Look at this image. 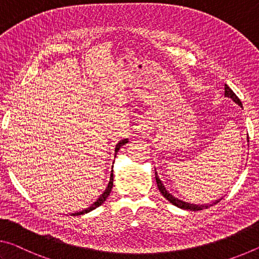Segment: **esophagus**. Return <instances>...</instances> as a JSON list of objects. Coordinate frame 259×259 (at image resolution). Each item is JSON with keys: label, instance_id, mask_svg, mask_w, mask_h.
Wrapping results in <instances>:
<instances>
[{"label": "esophagus", "instance_id": "34e87169", "mask_svg": "<svg viewBox=\"0 0 259 259\" xmlns=\"http://www.w3.org/2000/svg\"><path fill=\"white\" fill-rule=\"evenodd\" d=\"M141 131H145V128H142V130H141ZM142 133H145V132H142Z\"/></svg>", "mask_w": 259, "mask_h": 259}]
</instances>
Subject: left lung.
I'll return each instance as SVG.
<instances>
[{
	"instance_id": "1",
	"label": "left lung",
	"mask_w": 259,
	"mask_h": 259,
	"mask_svg": "<svg viewBox=\"0 0 259 259\" xmlns=\"http://www.w3.org/2000/svg\"><path fill=\"white\" fill-rule=\"evenodd\" d=\"M225 96L228 97V99H231L233 102H235L236 104H239L240 107L242 108V103H241L240 99L235 95V93L233 92V91L231 90V88L227 86L226 83H225ZM247 141L249 142V137H247ZM155 178H156V182H157V186H158V189H159L160 194H162L163 196H164L165 198H166V200H167L169 203H172L173 205L180 207V209L190 210V211H198V210L207 209V207L211 206V205H213V204H217V203H218L220 200H222V198H219V200L212 202V203H211V204H198V205H196V204H190V203H187V202H185V201H181V200H179V198H177V197L173 196L172 194L168 193V190H167L166 188H165V186H164V184L162 182V180L159 179V177H158V175H157V171H156V169H155Z\"/></svg>"
}]
</instances>
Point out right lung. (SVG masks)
<instances>
[{"label": "right lung", "mask_w": 259, "mask_h": 259, "mask_svg": "<svg viewBox=\"0 0 259 259\" xmlns=\"http://www.w3.org/2000/svg\"><path fill=\"white\" fill-rule=\"evenodd\" d=\"M127 142H128V139H124V140H121V141H119V142L117 143L116 148H114V158H116V155H117L118 150L120 149V147L126 145ZM112 168H113V166H112ZM112 186H113V169H111V175H110V180H109V184H108V186H107V188H105L104 192L100 195L99 198H97V200H96L94 203H93V204H92L90 207H87V209H84V210H82V211H79V212L72 213V215L84 214V213H87V212H91L92 210L96 209L97 206H100V205L102 204V203H104V201L108 198V196L110 195V192H111V189H112Z\"/></svg>", "instance_id": "add662e5"}]
</instances>
